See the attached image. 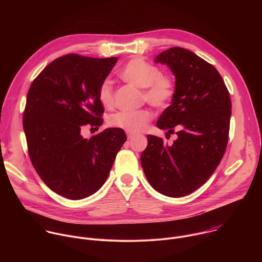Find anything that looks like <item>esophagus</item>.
<instances>
[{"mask_svg": "<svg viewBox=\"0 0 262 262\" xmlns=\"http://www.w3.org/2000/svg\"><path fill=\"white\" fill-rule=\"evenodd\" d=\"M134 137H135V135H134V134H130V133H127V139H128V140H132V139H133V138H134Z\"/></svg>", "mask_w": 262, "mask_h": 262, "instance_id": "1", "label": "esophagus"}]
</instances>
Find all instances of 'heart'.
Listing matches in <instances>:
<instances>
[{"label":"heart","mask_w":262,"mask_h":262,"mask_svg":"<svg viewBox=\"0 0 262 262\" xmlns=\"http://www.w3.org/2000/svg\"><path fill=\"white\" fill-rule=\"evenodd\" d=\"M120 78L140 89H144L143 97L152 106L166 107L175 95V82L169 76H164L154 64L143 59L135 58L128 61L119 73ZM98 100L104 107L114 103L113 85L107 80L103 81L98 89ZM152 119L151 112L147 108L138 111H120L108 117V124L130 134L142 132Z\"/></svg>","instance_id":"heart-1"}]
</instances>
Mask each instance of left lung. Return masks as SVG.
<instances>
[{"mask_svg": "<svg viewBox=\"0 0 262 262\" xmlns=\"http://www.w3.org/2000/svg\"><path fill=\"white\" fill-rule=\"evenodd\" d=\"M156 63L166 64L175 77V95L157 125L177 139L168 145L148 135L141 165L156 191L179 198L204 184L225 154L231 100L219 71L189 50L169 49Z\"/></svg>", "mask_w": 262, "mask_h": 262, "instance_id": "obj_1", "label": "left lung"}]
</instances>
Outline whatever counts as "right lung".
Segmentation results:
<instances>
[{"mask_svg":"<svg viewBox=\"0 0 262 262\" xmlns=\"http://www.w3.org/2000/svg\"><path fill=\"white\" fill-rule=\"evenodd\" d=\"M117 60L68 54L50 63L29 89L23 124L30 160L42 181L65 198L97 192L126 141L115 127L90 139L81 134L86 125L102 124L98 89Z\"/></svg>","mask_w":262,"mask_h":262,"instance_id":"add662e5","label":"right lung"}]
</instances>
